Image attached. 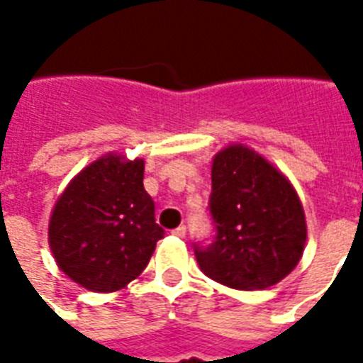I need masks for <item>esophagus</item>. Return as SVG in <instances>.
I'll return each mask as SVG.
<instances>
[{"label": "esophagus", "mask_w": 363, "mask_h": 363, "mask_svg": "<svg viewBox=\"0 0 363 363\" xmlns=\"http://www.w3.org/2000/svg\"><path fill=\"white\" fill-rule=\"evenodd\" d=\"M173 235H175V238H184V235H186V226H179V228H175V230H173Z\"/></svg>", "instance_id": "1"}]
</instances>
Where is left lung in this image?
I'll return each instance as SVG.
<instances>
[{
	"mask_svg": "<svg viewBox=\"0 0 363 363\" xmlns=\"http://www.w3.org/2000/svg\"><path fill=\"white\" fill-rule=\"evenodd\" d=\"M211 181L216 238L196 250L199 269L233 290L281 282L299 264L307 242L305 211L292 182L242 143L213 156Z\"/></svg>",
	"mask_w": 363,
	"mask_h": 363,
	"instance_id": "1",
	"label": "left lung"
}]
</instances>
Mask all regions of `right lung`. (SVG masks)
I'll use <instances>...</instances> for the list:
<instances>
[{
    "label": "right lung",
    "mask_w": 363,
    "mask_h": 363,
    "mask_svg": "<svg viewBox=\"0 0 363 363\" xmlns=\"http://www.w3.org/2000/svg\"><path fill=\"white\" fill-rule=\"evenodd\" d=\"M145 160L107 152L82 167L48 218V247L64 275L90 292L122 290L141 275L164 230L143 186Z\"/></svg>",
    "instance_id": "obj_1"
}]
</instances>
